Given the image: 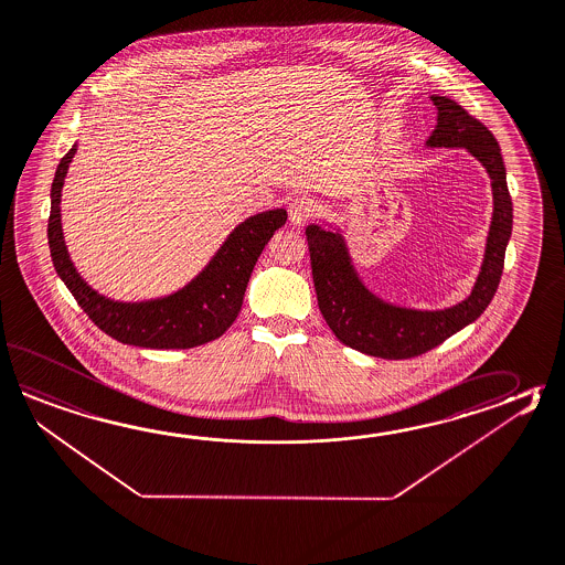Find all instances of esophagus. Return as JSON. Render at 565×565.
I'll return each mask as SVG.
<instances>
[{"label": "esophagus", "mask_w": 565, "mask_h": 565, "mask_svg": "<svg viewBox=\"0 0 565 565\" xmlns=\"http://www.w3.org/2000/svg\"><path fill=\"white\" fill-rule=\"evenodd\" d=\"M288 211L289 223L291 225H301L303 221L310 220L311 215H313V205H311L310 199L296 196V199H291Z\"/></svg>", "instance_id": "1"}]
</instances>
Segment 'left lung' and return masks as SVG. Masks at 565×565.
I'll return each instance as SVG.
<instances>
[{"mask_svg": "<svg viewBox=\"0 0 565 565\" xmlns=\"http://www.w3.org/2000/svg\"><path fill=\"white\" fill-rule=\"evenodd\" d=\"M437 106V127L426 139L428 149H465L483 164L491 179L493 215L484 242L479 274L465 300L449 308L423 310L384 300L358 274L342 231L310 223L311 276L323 320L342 344L369 356L401 360L425 354L465 326L475 322L495 296L503 274L507 243L513 230V205L507 189L501 149L491 130L447 96H430Z\"/></svg>", "mask_w": 565, "mask_h": 565, "instance_id": "1", "label": "left lung"}]
</instances>
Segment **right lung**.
Instances as JSON below:
<instances>
[{
  "label": "right lung",
  "mask_w": 565,
  "mask_h": 565,
  "mask_svg": "<svg viewBox=\"0 0 565 565\" xmlns=\"http://www.w3.org/2000/svg\"><path fill=\"white\" fill-rule=\"evenodd\" d=\"M78 145L60 161L50 191L47 245L54 269L74 300L104 334L118 342L152 350H186L227 332L239 316L247 281L267 242L288 221L286 209L252 215L231 230L207 265L183 288L150 300L122 301L104 296L78 274L62 230V186Z\"/></svg>",
  "instance_id": "1"
}]
</instances>
